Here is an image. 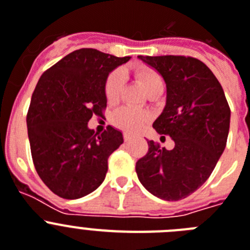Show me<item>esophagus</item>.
Here are the masks:
<instances>
[{
	"mask_svg": "<svg viewBox=\"0 0 250 250\" xmlns=\"http://www.w3.org/2000/svg\"><path fill=\"white\" fill-rule=\"evenodd\" d=\"M132 138H133V137H132L131 134H128V133H125V142H127V141H131V140H132Z\"/></svg>",
	"mask_w": 250,
	"mask_h": 250,
	"instance_id": "1",
	"label": "esophagus"
}]
</instances>
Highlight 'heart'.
<instances>
[{
    "instance_id": "b5f03b06",
    "label": "heart",
    "mask_w": 250,
    "mask_h": 250,
    "mask_svg": "<svg viewBox=\"0 0 250 250\" xmlns=\"http://www.w3.org/2000/svg\"><path fill=\"white\" fill-rule=\"evenodd\" d=\"M134 75L138 79L147 93L157 86H164L161 77L155 70L148 68H138L134 71ZM123 89V75L121 71H113L105 82V97L108 102L114 103L119 99ZM148 121L147 113L133 108H121L113 116V123L118 128L129 133L140 131Z\"/></svg>"
}]
</instances>
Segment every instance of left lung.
Returning a JSON list of instances; mask_svg holds the SVG:
<instances>
[{
	"mask_svg": "<svg viewBox=\"0 0 250 250\" xmlns=\"http://www.w3.org/2000/svg\"><path fill=\"white\" fill-rule=\"evenodd\" d=\"M166 83V104L152 127L175 142L166 149L148 141L136 164L152 195L181 200L209 179L227 146L230 108L219 80L203 62L186 56H138Z\"/></svg>",
	"mask_w": 250,
	"mask_h": 250,
	"instance_id": "left-lung-1",
	"label": "left lung"
}]
</instances>
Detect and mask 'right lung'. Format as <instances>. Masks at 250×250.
<instances>
[{"label": "right lung", "mask_w": 250, "mask_h": 250, "mask_svg": "<svg viewBox=\"0 0 250 250\" xmlns=\"http://www.w3.org/2000/svg\"><path fill=\"white\" fill-rule=\"evenodd\" d=\"M131 56L95 49L75 50L39 79L27 112L32 161L40 179L58 196L80 199L102 185L108 157L123 143L122 132L88 127L107 107L108 75Z\"/></svg>", "instance_id": "add662e5"}]
</instances>
